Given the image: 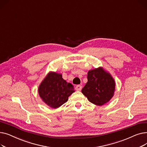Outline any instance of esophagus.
<instances>
[{
    "label": "esophagus",
    "instance_id": "obj_1",
    "mask_svg": "<svg viewBox=\"0 0 147 147\" xmlns=\"http://www.w3.org/2000/svg\"><path fill=\"white\" fill-rule=\"evenodd\" d=\"M82 88V86L81 85H77V86H76V89L77 90H81Z\"/></svg>",
    "mask_w": 147,
    "mask_h": 147
}]
</instances>
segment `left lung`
Masks as SVG:
<instances>
[{
	"mask_svg": "<svg viewBox=\"0 0 147 147\" xmlns=\"http://www.w3.org/2000/svg\"><path fill=\"white\" fill-rule=\"evenodd\" d=\"M115 89V82L111 74L99 67L88 71V82L82 92L89 102L102 106L110 101Z\"/></svg>",
	"mask_w": 147,
	"mask_h": 147,
	"instance_id": "obj_1",
	"label": "left lung"
}]
</instances>
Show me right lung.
Listing matches in <instances>:
<instances>
[{"label": "right lung", "instance_id": "right-lung-1", "mask_svg": "<svg viewBox=\"0 0 147 147\" xmlns=\"http://www.w3.org/2000/svg\"><path fill=\"white\" fill-rule=\"evenodd\" d=\"M74 91V86L63 79L62 74L55 71L49 72L38 88L42 101L55 109L65 103Z\"/></svg>", "mask_w": 147, "mask_h": 147}]
</instances>
